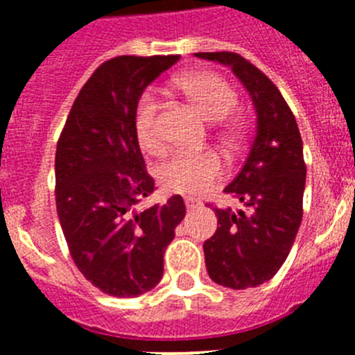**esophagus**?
<instances>
[{
    "mask_svg": "<svg viewBox=\"0 0 355 355\" xmlns=\"http://www.w3.org/2000/svg\"><path fill=\"white\" fill-rule=\"evenodd\" d=\"M184 205H187V209H196L200 206V200L193 199V197H184Z\"/></svg>",
    "mask_w": 355,
    "mask_h": 355,
    "instance_id": "esophagus-1",
    "label": "esophagus"
}]
</instances>
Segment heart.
Returning <instances> with one entry per match:
<instances>
[{"instance_id":"1","label":"heart","mask_w":355,"mask_h":355,"mask_svg":"<svg viewBox=\"0 0 355 355\" xmlns=\"http://www.w3.org/2000/svg\"><path fill=\"white\" fill-rule=\"evenodd\" d=\"M178 85L209 122L227 119L236 105V94L231 85L213 72H190L181 76ZM156 112L158 103L155 96L144 94L135 115V131L146 150H156L162 146ZM220 174L222 162L213 153H174L158 168L163 187L180 193L206 192Z\"/></svg>"}]
</instances>
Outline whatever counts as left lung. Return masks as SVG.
<instances>
[{
  "instance_id": "8db88e82",
  "label": "left lung",
  "mask_w": 355,
  "mask_h": 355,
  "mask_svg": "<svg viewBox=\"0 0 355 355\" xmlns=\"http://www.w3.org/2000/svg\"><path fill=\"white\" fill-rule=\"evenodd\" d=\"M196 56L231 69L256 114L249 156L224 188L243 202L245 211L215 208L218 227L202 245L206 270L220 286L256 288L277 274L300 227L306 187L302 139L284 97L258 67L236 53Z\"/></svg>"
}]
</instances>
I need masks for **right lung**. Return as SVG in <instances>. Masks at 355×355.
Wrapping results in <instances>:
<instances>
[{
  "mask_svg": "<svg viewBox=\"0 0 355 355\" xmlns=\"http://www.w3.org/2000/svg\"><path fill=\"white\" fill-rule=\"evenodd\" d=\"M180 56H117L97 67L72 105L55 156L56 211L78 270L106 295L153 290L184 218L183 197L139 209L155 192L135 115L144 90Z\"/></svg>",
  "mask_w": 355,
  "mask_h": 355,
  "instance_id": "add662e5",
  "label": "right lung"
}]
</instances>
